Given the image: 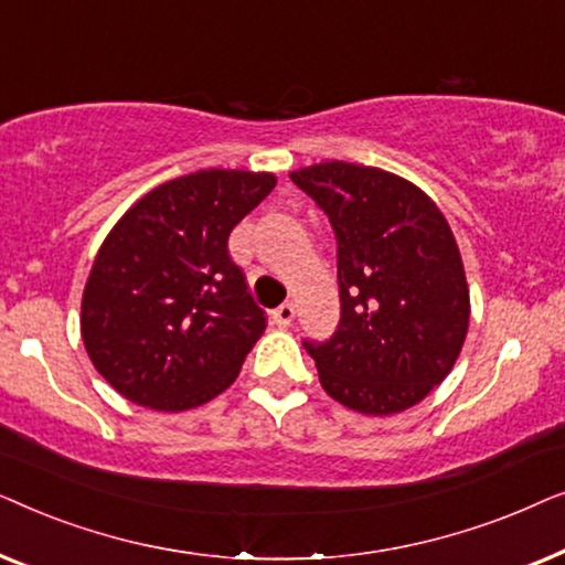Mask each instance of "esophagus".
Segmentation results:
<instances>
[{"instance_id": "obj_1", "label": "esophagus", "mask_w": 565, "mask_h": 565, "mask_svg": "<svg viewBox=\"0 0 565 565\" xmlns=\"http://www.w3.org/2000/svg\"><path fill=\"white\" fill-rule=\"evenodd\" d=\"M292 319H296V306H292V303H282V306H277L275 311H273V321L280 329H288L290 323H292Z\"/></svg>"}]
</instances>
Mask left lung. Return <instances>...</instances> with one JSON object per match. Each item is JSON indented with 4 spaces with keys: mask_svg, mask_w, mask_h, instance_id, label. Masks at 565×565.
<instances>
[{
    "mask_svg": "<svg viewBox=\"0 0 565 565\" xmlns=\"http://www.w3.org/2000/svg\"><path fill=\"white\" fill-rule=\"evenodd\" d=\"M290 180L329 215L342 319L327 342H303L331 398L388 416L450 375L468 334L470 296L450 223L404 177L323 161Z\"/></svg>",
    "mask_w": 565,
    "mask_h": 565,
    "instance_id": "left-lung-1",
    "label": "left lung"
}]
</instances>
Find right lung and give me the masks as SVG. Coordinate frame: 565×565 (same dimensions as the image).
Returning a JSON list of instances; mask_svg holds the SVG:
<instances>
[{"label": "right lung", "instance_id": "add662e5", "mask_svg": "<svg viewBox=\"0 0 565 565\" xmlns=\"http://www.w3.org/2000/svg\"><path fill=\"white\" fill-rule=\"evenodd\" d=\"M275 184L269 172L200 169L146 192L115 223L84 285L82 339L120 396L188 412L236 381L267 319L228 236Z\"/></svg>", "mask_w": 565, "mask_h": 565}]
</instances>
